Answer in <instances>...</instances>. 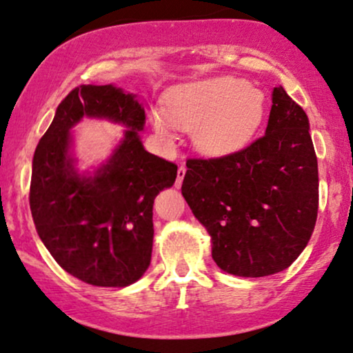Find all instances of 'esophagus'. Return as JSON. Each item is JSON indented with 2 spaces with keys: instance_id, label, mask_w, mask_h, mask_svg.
Masks as SVG:
<instances>
[{
  "instance_id": "esophagus-1",
  "label": "esophagus",
  "mask_w": 353,
  "mask_h": 353,
  "mask_svg": "<svg viewBox=\"0 0 353 353\" xmlns=\"http://www.w3.org/2000/svg\"><path fill=\"white\" fill-rule=\"evenodd\" d=\"M185 173H186V168L183 167V165H181V167L178 168V172H176V181H175V186H176V188H180L181 183H183Z\"/></svg>"
}]
</instances>
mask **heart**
<instances>
[{"instance_id":"b5f03b06","label":"heart","mask_w":353,"mask_h":353,"mask_svg":"<svg viewBox=\"0 0 353 353\" xmlns=\"http://www.w3.org/2000/svg\"><path fill=\"white\" fill-rule=\"evenodd\" d=\"M265 97L245 80L216 77L173 88L165 111L152 110L157 134L173 137V128L194 130L193 141L203 154L225 157L242 150L262 125Z\"/></svg>"}]
</instances>
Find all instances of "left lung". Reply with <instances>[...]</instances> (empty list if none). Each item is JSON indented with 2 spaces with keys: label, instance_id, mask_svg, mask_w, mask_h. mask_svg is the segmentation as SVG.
<instances>
[{
  "label": "left lung",
  "instance_id": "left-lung-1",
  "mask_svg": "<svg viewBox=\"0 0 353 353\" xmlns=\"http://www.w3.org/2000/svg\"><path fill=\"white\" fill-rule=\"evenodd\" d=\"M265 136L219 159H190L181 194L211 236L225 273L259 278L288 268L310 242L319 203L310 119L273 88Z\"/></svg>",
  "mask_w": 353,
  "mask_h": 353
}]
</instances>
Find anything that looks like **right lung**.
Instances as JSON below:
<instances>
[{
    "label": "right lung",
    "instance_id": "obj_1",
    "mask_svg": "<svg viewBox=\"0 0 353 353\" xmlns=\"http://www.w3.org/2000/svg\"><path fill=\"white\" fill-rule=\"evenodd\" d=\"M123 125V139L93 172H80L71 129L83 119ZM145 111L114 85H81L57 108L32 159L29 204L37 234L65 272L93 286L124 288L149 268L152 208L175 183L176 165L143 149Z\"/></svg>",
    "mask_w": 353,
    "mask_h": 353
}]
</instances>
